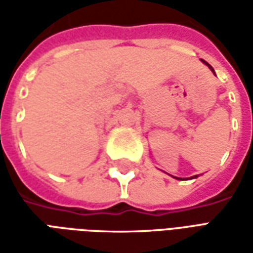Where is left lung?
<instances>
[{"instance_id":"left-lung-1","label":"left lung","mask_w":253,"mask_h":253,"mask_svg":"<svg viewBox=\"0 0 253 253\" xmlns=\"http://www.w3.org/2000/svg\"><path fill=\"white\" fill-rule=\"evenodd\" d=\"M203 62H205V63H206V65H207V66H209V67H210V69H211V72H214V70H212V67H211V66H210V65H209V63H207V62H206V61H203ZM195 177H196V176H195Z\"/></svg>"}]
</instances>
